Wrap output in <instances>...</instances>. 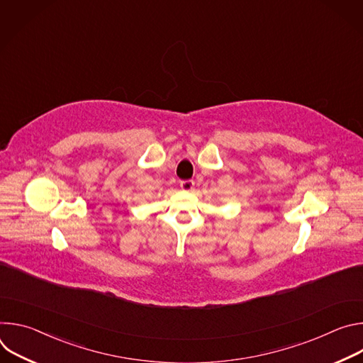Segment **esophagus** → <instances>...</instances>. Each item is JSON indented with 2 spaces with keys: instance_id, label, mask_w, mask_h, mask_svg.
Masks as SVG:
<instances>
[{
  "instance_id": "34e87169",
  "label": "esophagus",
  "mask_w": 363,
  "mask_h": 363,
  "mask_svg": "<svg viewBox=\"0 0 363 363\" xmlns=\"http://www.w3.org/2000/svg\"><path fill=\"white\" fill-rule=\"evenodd\" d=\"M179 185L184 191H191L194 188V181L192 179H185V181H181Z\"/></svg>"
}]
</instances>
